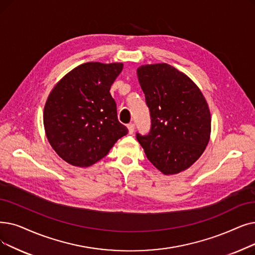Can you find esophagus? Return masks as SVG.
I'll use <instances>...</instances> for the list:
<instances>
[{"label": "esophagus", "mask_w": 255, "mask_h": 255, "mask_svg": "<svg viewBox=\"0 0 255 255\" xmlns=\"http://www.w3.org/2000/svg\"><path fill=\"white\" fill-rule=\"evenodd\" d=\"M128 130H129V134H132L134 132V124H128Z\"/></svg>", "instance_id": "esophagus-1"}]
</instances>
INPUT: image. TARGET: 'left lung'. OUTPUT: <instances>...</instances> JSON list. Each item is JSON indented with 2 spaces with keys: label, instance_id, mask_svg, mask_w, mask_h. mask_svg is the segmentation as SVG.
Segmentation results:
<instances>
[{
  "label": "left lung",
  "instance_id": "1",
  "mask_svg": "<svg viewBox=\"0 0 255 255\" xmlns=\"http://www.w3.org/2000/svg\"><path fill=\"white\" fill-rule=\"evenodd\" d=\"M137 77L151 117L149 133H136L147 158L164 175L189 169L209 141L212 121L204 96L168 63L141 65Z\"/></svg>",
  "mask_w": 255,
  "mask_h": 255
}]
</instances>
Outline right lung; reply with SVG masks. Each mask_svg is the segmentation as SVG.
<instances>
[{
	"mask_svg": "<svg viewBox=\"0 0 255 255\" xmlns=\"http://www.w3.org/2000/svg\"><path fill=\"white\" fill-rule=\"evenodd\" d=\"M123 63L86 62L54 86L43 109V126L52 148L76 167H90L128 133L118 120L110 86Z\"/></svg>",
	"mask_w": 255,
	"mask_h": 255,
	"instance_id": "right-lung-1",
	"label": "right lung"
}]
</instances>
